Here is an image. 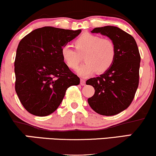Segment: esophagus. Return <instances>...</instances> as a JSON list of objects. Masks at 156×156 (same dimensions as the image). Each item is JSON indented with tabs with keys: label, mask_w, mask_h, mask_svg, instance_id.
<instances>
[{
	"label": "esophagus",
	"mask_w": 156,
	"mask_h": 156,
	"mask_svg": "<svg viewBox=\"0 0 156 156\" xmlns=\"http://www.w3.org/2000/svg\"><path fill=\"white\" fill-rule=\"evenodd\" d=\"M80 85L81 86H85L86 85V80L83 79L80 80Z\"/></svg>",
	"instance_id": "esophagus-1"
}]
</instances>
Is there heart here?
Wrapping results in <instances>:
<instances>
[{
	"label": "heart",
	"instance_id": "heart-1",
	"mask_svg": "<svg viewBox=\"0 0 156 156\" xmlns=\"http://www.w3.org/2000/svg\"><path fill=\"white\" fill-rule=\"evenodd\" d=\"M76 49L66 44L62 46L61 54L67 66L76 70L83 55L85 63L78 70V74L83 77L90 76L96 71L102 74L108 71L115 62L116 47L115 43L110 38H102L99 35L83 33L74 41Z\"/></svg>",
	"mask_w": 156,
	"mask_h": 156
}]
</instances>
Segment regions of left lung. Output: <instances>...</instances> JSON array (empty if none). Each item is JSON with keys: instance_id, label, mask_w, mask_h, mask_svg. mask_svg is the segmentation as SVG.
Here are the masks:
<instances>
[{"instance_id": "1", "label": "left lung", "mask_w": 156, "mask_h": 156, "mask_svg": "<svg viewBox=\"0 0 156 156\" xmlns=\"http://www.w3.org/2000/svg\"><path fill=\"white\" fill-rule=\"evenodd\" d=\"M91 33L110 37L115 43L116 57L107 72L86 80L95 90L88 102L98 114L116 115L130 105L138 88L141 59L138 46L132 35L117 27H96Z\"/></svg>"}]
</instances>
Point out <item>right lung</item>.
<instances>
[{"label": "right lung", "instance_id": "add662e5", "mask_svg": "<svg viewBox=\"0 0 156 156\" xmlns=\"http://www.w3.org/2000/svg\"><path fill=\"white\" fill-rule=\"evenodd\" d=\"M80 32L44 27L20 41L14 61L15 90L30 113L50 115L61 104L67 88L80 83L64 62L61 49Z\"/></svg>", "mask_w": 156, "mask_h": 156}]
</instances>
